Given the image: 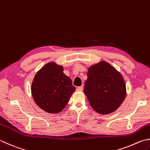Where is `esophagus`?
<instances>
[{
    "label": "esophagus",
    "mask_w": 150,
    "mask_h": 150,
    "mask_svg": "<svg viewBox=\"0 0 150 150\" xmlns=\"http://www.w3.org/2000/svg\"><path fill=\"white\" fill-rule=\"evenodd\" d=\"M83 89V86H80V87H78V91H82Z\"/></svg>",
    "instance_id": "1"
}]
</instances>
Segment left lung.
<instances>
[{
	"instance_id": "1",
	"label": "left lung",
	"mask_w": 150,
	"mask_h": 150,
	"mask_svg": "<svg viewBox=\"0 0 150 150\" xmlns=\"http://www.w3.org/2000/svg\"><path fill=\"white\" fill-rule=\"evenodd\" d=\"M83 92L92 108L103 115L115 111L127 95L120 72L104 61L89 68Z\"/></svg>"
}]
</instances>
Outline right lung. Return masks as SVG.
I'll return each mask as SVG.
<instances>
[{
	"label": "right lung",
	"instance_id": "obj_1",
	"mask_svg": "<svg viewBox=\"0 0 150 150\" xmlns=\"http://www.w3.org/2000/svg\"><path fill=\"white\" fill-rule=\"evenodd\" d=\"M76 88L63 72V67L50 62L36 73L31 85V93L41 109L57 114L66 106Z\"/></svg>",
	"mask_w": 150,
	"mask_h": 150
}]
</instances>
